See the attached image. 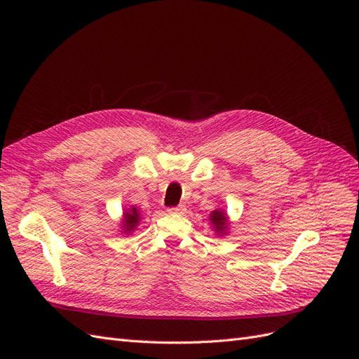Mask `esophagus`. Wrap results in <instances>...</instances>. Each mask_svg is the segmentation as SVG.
<instances>
[{"instance_id": "esophagus-1", "label": "esophagus", "mask_w": 359, "mask_h": 359, "mask_svg": "<svg viewBox=\"0 0 359 359\" xmlns=\"http://www.w3.org/2000/svg\"><path fill=\"white\" fill-rule=\"evenodd\" d=\"M170 214H184L186 212V206L184 205H177V206H170V208L167 210Z\"/></svg>"}]
</instances>
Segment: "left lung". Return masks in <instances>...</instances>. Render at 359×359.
Returning <instances> with one entry per match:
<instances>
[{"label":"left lung","mask_w":359,"mask_h":359,"mask_svg":"<svg viewBox=\"0 0 359 359\" xmlns=\"http://www.w3.org/2000/svg\"><path fill=\"white\" fill-rule=\"evenodd\" d=\"M214 224V227L218 233H222L225 230V225H227V217H225L224 212L221 211H214L211 214V218H210Z\"/></svg>","instance_id":"left-lung-1"}]
</instances>
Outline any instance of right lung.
<instances>
[{"mask_svg": "<svg viewBox=\"0 0 359 359\" xmlns=\"http://www.w3.org/2000/svg\"><path fill=\"white\" fill-rule=\"evenodd\" d=\"M138 221H140V214L137 211V208H134L132 211L126 212L125 214V219H123V227H125V231H132L134 230L137 225H138Z\"/></svg>", "mask_w": 359, "mask_h": 359, "instance_id": "add662e5", "label": "right lung"}]
</instances>
